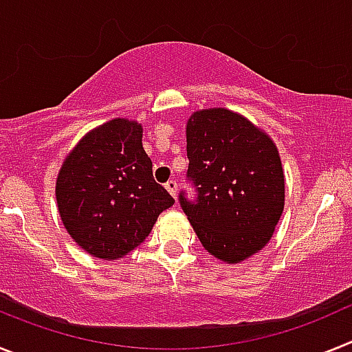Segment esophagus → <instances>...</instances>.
Returning a JSON list of instances; mask_svg holds the SVG:
<instances>
[{
  "mask_svg": "<svg viewBox=\"0 0 352 352\" xmlns=\"http://www.w3.org/2000/svg\"><path fill=\"white\" fill-rule=\"evenodd\" d=\"M166 188H167V192L173 195V197H176V192H178V183L174 182V179H169V182L166 183Z\"/></svg>",
  "mask_w": 352,
  "mask_h": 352,
  "instance_id": "1",
  "label": "esophagus"
}]
</instances>
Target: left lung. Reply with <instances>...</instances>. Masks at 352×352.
I'll return each instance as SVG.
<instances>
[{
    "instance_id": "1",
    "label": "left lung",
    "mask_w": 352,
    "mask_h": 352,
    "mask_svg": "<svg viewBox=\"0 0 352 352\" xmlns=\"http://www.w3.org/2000/svg\"><path fill=\"white\" fill-rule=\"evenodd\" d=\"M186 178L195 197L179 204L211 256L236 264L263 250L284 211L278 149L266 132L229 109L195 111L186 123Z\"/></svg>"
}]
</instances>
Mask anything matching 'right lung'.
<instances>
[{"mask_svg":"<svg viewBox=\"0 0 352 352\" xmlns=\"http://www.w3.org/2000/svg\"><path fill=\"white\" fill-rule=\"evenodd\" d=\"M65 229L98 259H120L141 245L174 199L153 179L142 126L116 118L88 132L56 179Z\"/></svg>","mask_w":352,"mask_h":352,"instance_id":"add662e5","label":"right lung"}]
</instances>
